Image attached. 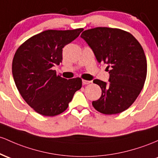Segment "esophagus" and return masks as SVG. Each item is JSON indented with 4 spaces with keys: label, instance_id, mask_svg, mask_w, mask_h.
<instances>
[{
    "label": "esophagus",
    "instance_id": "1",
    "mask_svg": "<svg viewBox=\"0 0 158 158\" xmlns=\"http://www.w3.org/2000/svg\"><path fill=\"white\" fill-rule=\"evenodd\" d=\"M92 81H86V80H83V84H91Z\"/></svg>",
    "mask_w": 158,
    "mask_h": 158
}]
</instances>
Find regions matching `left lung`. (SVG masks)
Listing matches in <instances>:
<instances>
[{
	"label": "left lung",
	"mask_w": 158,
	"mask_h": 158,
	"mask_svg": "<svg viewBox=\"0 0 158 158\" xmlns=\"http://www.w3.org/2000/svg\"><path fill=\"white\" fill-rule=\"evenodd\" d=\"M98 63L107 64L110 83L95 79L102 95L93 102L98 112L117 114L135 102L143 89L147 74L144 51L135 37L118 28L95 27L81 33Z\"/></svg>",
	"instance_id": "8db88e82"
}]
</instances>
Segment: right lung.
<instances>
[{"label": "right lung", "instance_id": "1", "mask_svg": "<svg viewBox=\"0 0 158 158\" xmlns=\"http://www.w3.org/2000/svg\"><path fill=\"white\" fill-rule=\"evenodd\" d=\"M84 29L48 30L25 41L12 60L15 86L27 104L42 116H54L64 112L82 80H67L52 69L63 60V48Z\"/></svg>", "mask_w": 158, "mask_h": 158}]
</instances>
